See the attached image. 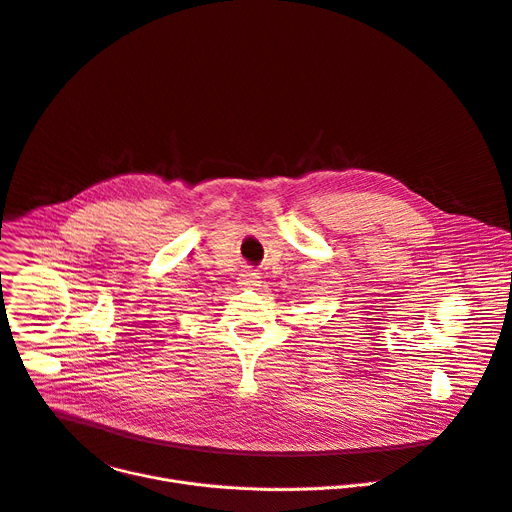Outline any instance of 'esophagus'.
Instances as JSON below:
<instances>
[{
  "label": "esophagus",
  "instance_id": "34e87169",
  "mask_svg": "<svg viewBox=\"0 0 512 512\" xmlns=\"http://www.w3.org/2000/svg\"><path fill=\"white\" fill-rule=\"evenodd\" d=\"M241 284H243L245 288H255V286H259V274H257V271L245 269L243 274H241Z\"/></svg>",
  "mask_w": 512,
  "mask_h": 512
}]
</instances>
